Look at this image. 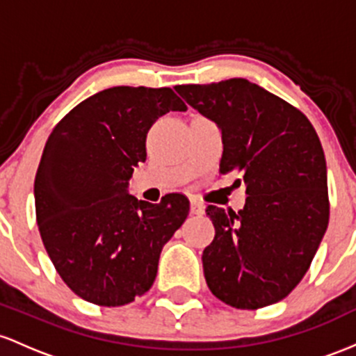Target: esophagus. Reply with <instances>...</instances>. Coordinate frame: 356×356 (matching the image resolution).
I'll use <instances>...</instances> for the list:
<instances>
[{
  "label": "esophagus",
  "mask_w": 356,
  "mask_h": 356,
  "mask_svg": "<svg viewBox=\"0 0 356 356\" xmlns=\"http://www.w3.org/2000/svg\"><path fill=\"white\" fill-rule=\"evenodd\" d=\"M190 213L191 215H203L205 213V205L197 202V200H193V202L190 203Z\"/></svg>",
  "instance_id": "esophagus-1"
}]
</instances>
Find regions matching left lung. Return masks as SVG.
Here are the masks:
<instances>
[{
	"label": "left lung",
	"instance_id": "8db88e82",
	"mask_svg": "<svg viewBox=\"0 0 356 356\" xmlns=\"http://www.w3.org/2000/svg\"><path fill=\"white\" fill-rule=\"evenodd\" d=\"M193 109L218 126L222 173H243L242 210L207 207L215 227L203 250L207 284L220 301L257 309L299 284L330 218L321 143L296 107L247 79L177 86Z\"/></svg>",
	"mask_w": 356,
	"mask_h": 356
}]
</instances>
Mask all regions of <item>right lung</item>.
I'll return each mask as SVG.
<instances>
[{"mask_svg": "<svg viewBox=\"0 0 356 356\" xmlns=\"http://www.w3.org/2000/svg\"><path fill=\"white\" fill-rule=\"evenodd\" d=\"M185 109L168 87H111L75 106L47 139L35 177L38 230L60 277L86 301L122 306L153 286L190 202L170 193L153 205L127 186L153 122Z\"/></svg>", "mask_w": 356, "mask_h": 356, "instance_id": "obj_1", "label": "right lung"}]
</instances>
